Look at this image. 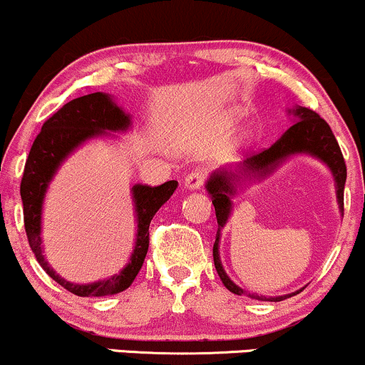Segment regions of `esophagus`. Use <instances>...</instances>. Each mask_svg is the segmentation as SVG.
<instances>
[{"label":"esophagus","mask_w":365,"mask_h":365,"mask_svg":"<svg viewBox=\"0 0 365 365\" xmlns=\"http://www.w3.org/2000/svg\"><path fill=\"white\" fill-rule=\"evenodd\" d=\"M206 182V173L202 170H194L185 176V187L190 190L201 189Z\"/></svg>","instance_id":"34e87169"}]
</instances>
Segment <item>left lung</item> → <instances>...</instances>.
I'll list each match as a JSON object with an SVG mask.
<instances>
[{
	"label": "left lung",
	"instance_id": "1",
	"mask_svg": "<svg viewBox=\"0 0 365 365\" xmlns=\"http://www.w3.org/2000/svg\"><path fill=\"white\" fill-rule=\"evenodd\" d=\"M294 113L297 115L299 122H295L292 128L283 134L273 147L248 157V159L240 166V175H236V173L232 171L213 173L208 185H206L208 192L212 194V202L215 206V215H217L218 222V231L213 245V262L222 283H224L232 294L243 295L245 290L240 289L236 283H232L231 278L225 274L224 267H222L220 264V257H218V240H220V227H224V224L227 222L229 213H231V195L234 194V190H236L234 185H236V182L241 176H247V178L248 176H250V178L252 176H264L269 171H273L274 168L278 166V163H282L285 157L292 155V153H312V155L324 160V163L332 170V175H334L336 178L337 201H339L341 212H344L343 192L344 182H346V164H344V157L343 153H341L339 145H337L334 133L331 131L327 122H325L317 112H313V110L299 106V108L294 110ZM285 297H289V295L269 299L255 295V299H260V301L273 302L283 301Z\"/></svg>",
	"mask_w": 365,
	"mask_h": 365
}]
</instances>
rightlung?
Listing matches in <instances>:
<instances>
[{"mask_svg":"<svg viewBox=\"0 0 365 365\" xmlns=\"http://www.w3.org/2000/svg\"><path fill=\"white\" fill-rule=\"evenodd\" d=\"M128 125V115L117 105H113L112 99L103 92H92L82 98L71 99L43 122L41 131L34 138L28 160H26L24 173H22L21 197L22 206H24L26 236H28L31 250L36 257L38 264L47 271L52 279H56L68 292L80 295V297H103V295L122 292L131 285L143 266L145 257H147L148 243H150L148 227H150L153 215L171 197L178 185V182L170 180L157 187H133L138 213L136 247H134L128 266L113 278L91 283V285H73L66 279L59 278L53 273V269L48 267L47 260L41 255L40 220L41 201H43L45 190H47L53 173L63 163L64 157L87 138L98 136L105 131H118V129H125Z\"/></svg>","mask_w":365,"mask_h":365,"instance_id":"right-lung-1","label":"right lung"}]
</instances>
